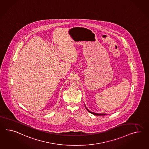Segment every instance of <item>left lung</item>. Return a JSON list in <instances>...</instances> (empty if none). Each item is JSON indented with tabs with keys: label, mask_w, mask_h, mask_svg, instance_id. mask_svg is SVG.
<instances>
[{
	"label": "left lung",
	"mask_w": 149,
	"mask_h": 149,
	"mask_svg": "<svg viewBox=\"0 0 149 149\" xmlns=\"http://www.w3.org/2000/svg\"><path fill=\"white\" fill-rule=\"evenodd\" d=\"M84 105H85V104H84ZM85 108H86V109L89 112H90L92 114H93V115H95V116H105V115H107V114H106V113H95V112H92L91 111H90L88 110V109H87V107H86L85 106Z\"/></svg>",
	"instance_id": "1"
}]
</instances>
